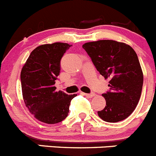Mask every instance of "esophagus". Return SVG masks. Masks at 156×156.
Wrapping results in <instances>:
<instances>
[{
  "label": "esophagus",
  "mask_w": 156,
  "mask_h": 156,
  "mask_svg": "<svg viewBox=\"0 0 156 156\" xmlns=\"http://www.w3.org/2000/svg\"><path fill=\"white\" fill-rule=\"evenodd\" d=\"M82 94H83V95L86 96L87 98H93V97L94 96V94H85V93H82Z\"/></svg>",
  "instance_id": "obj_1"
}]
</instances>
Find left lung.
I'll return each mask as SVG.
<instances>
[{
    "mask_svg": "<svg viewBox=\"0 0 156 156\" xmlns=\"http://www.w3.org/2000/svg\"><path fill=\"white\" fill-rule=\"evenodd\" d=\"M83 48L100 74L110 79V90L102 96L106 106L98 116L107 122L126 119L138 105L143 85V73L135 50L114 40L87 42Z\"/></svg>",
    "mask_w": 156,
    "mask_h": 156,
    "instance_id": "8db88e82",
    "label": "left lung"
}]
</instances>
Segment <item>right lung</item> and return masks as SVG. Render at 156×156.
<instances>
[{"instance_id": "right-lung-1", "label": "right lung", "mask_w": 156, "mask_h": 156, "mask_svg": "<svg viewBox=\"0 0 156 156\" xmlns=\"http://www.w3.org/2000/svg\"><path fill=\"white\" fill-rule=\"evenodd\" d=\"M71 45L45 44L31 52L21 72L23 100L38 121L56 124L67 117L71 100L76 94L56 91L55 80L60 73V60Z\"/></svg>"}]
</instances>
